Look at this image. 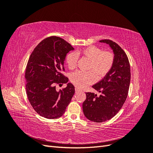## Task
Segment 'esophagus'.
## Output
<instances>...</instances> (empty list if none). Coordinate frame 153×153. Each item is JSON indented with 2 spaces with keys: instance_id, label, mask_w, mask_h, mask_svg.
<instances>
[{
  "instance_id": "1",
  "label": "esophagus",
  "mask_w": 153,
  "mask_h": 153,
  "mask_svg": "<svg viewBox=\"0 0 153 153\" xmlns=\"http://www.w3.org/2000/svg\"><path fill=\"white\" fill-rule=\"evenodd\" d=\"M79 91H80V90L78 89V88H77V87H76L75 88V92H79Z\"/></svg>"
}]
</instances>
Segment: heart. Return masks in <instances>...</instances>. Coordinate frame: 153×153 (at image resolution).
Returning <instances> with one entry per match:
<instances>
[{
  "label": "heart",
  "mask_w": 153,
  "mask_h": 153,
  "mask_svg": "<svg viewBox=\"0 0 153 153\" xmlns=\"http://www.w3.org/2000/svg\"><path fill=\"white\" fill-rule=\"evenodd\" d=\"M90 60L87 72L77 71L71 75L73 84L79 88H83L94 83L96 80L105 77L112 69L114 63V54L107 50H103L96 46H89L78 52H69L66 57V62L69 68L76 66L78 55Z\"/></svg>",
  "instance_id": "1"
}]
</instances>
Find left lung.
Listing matches in <instances>:
<instances>
[{
  "label": "left lung",
  "instance_id": "obj_1",
  "mask_svg": "<svg viewBox=\"0 0 153 153\" xmlns=\"http://www.w3.org/2000/svg\"><path fill=\"white\" fill-rule=\"evenodd\" d=\"M110 45L114 53V63L112 69L102 80L92 85L101 94L86 92V100L83 103V112L91 121L101 123L112 119L121 110L126 101L131 72L127 55L114 41L110 39L100 41Z\"/></svg>",
  "mask_w": 153,
  "mask_h": 153
}]
</instances>
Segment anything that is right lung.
Masks as SVG:
<instances>
[{
    "label": "right lung",
    "mask_w": 153,
    "mask_h": 153,
    "mask_svg": "<svg viewBox=\"0 0 153 153\" xmlns=\"http://www.w3.org/2000/svg\"><path fill=\"white\" fill-rule=\"evenodd\" d=\"M74 48L57 36L45 38L36 46L27 62L25 78L27 98L32 108L41 116L54 119L61 117L75 94V87L68 83L62 90L55 85L66 84L68 78L64 61Z\"/></svg>",
    "instance_id": "obj_1"
}]
</instances>
